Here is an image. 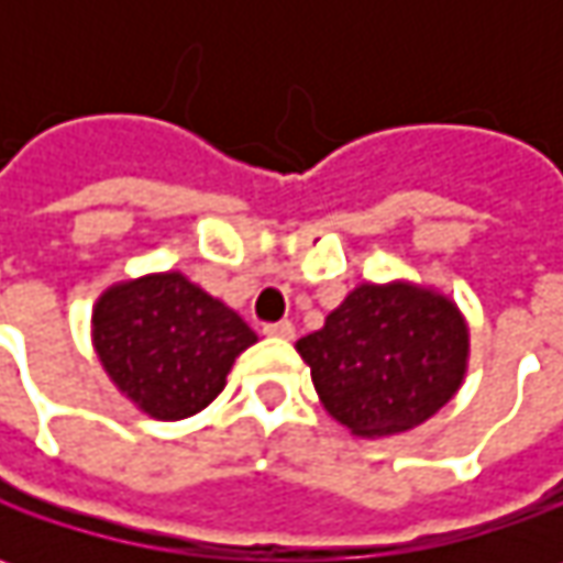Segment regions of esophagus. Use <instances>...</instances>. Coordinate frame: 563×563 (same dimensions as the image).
<instances>
[{"instance_id":"1","label":"esophagus","mask_w":563,"mask_h":563,"mask_svg":"<svg viewBox=\"0 0 563 563\" xmlns=\"http://www.w3.org/2000/svg\"><path fill=\"white\" fill-rule=\"evenodd\" d=\"M263 335L269 338H294V325L285 319V322H266L263 325Z\"/></svg>"}]
</instances>
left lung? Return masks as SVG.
<instances>
[{
    "mask_svg": "<svg viewBox=\"0 0 563 563\" xmlns=\"http://www.w3.org/2000/svg\"><path fill=\"white\" fill-rule=\"evenodd\" d=\"M297 351L338 422L357 435H395L429 420L457 391L466 325L439 294L360 285Z\"/></svg>",
    "mask_w": 563,
    "mask_h": 563,
    "instance_id": "8db88e82",
    "label": "left lung"
}]
</instances>
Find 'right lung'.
<instances>
[{
  "mask_svg": "<svg viewBox=\"0 0 563 563\" xmlns=\"http://www.w3.org/2000/svg\"><path fill=\"white\" fill-rule=\"evenodd\" d=\"M253 341L241 316L178 272L115 285L93 310V344L106 373L156 420L203 410Z\"/></svg>",
  "mask_w": 563,
  "mask_h": 563,
  "instance_id": "add662e5",
  "label": "right lung"
}]
</instances>
